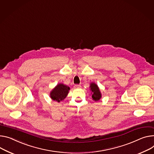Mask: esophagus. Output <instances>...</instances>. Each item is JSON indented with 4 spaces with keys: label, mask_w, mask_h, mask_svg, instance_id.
I'll return each instance as SVG.
<instances>
[{
    "label": "esophagus",
    "mask_w": 154,
    "mask_h": 154,
    "mask_svg": "<svg viewBox=\"0 0 154 154\" xmlns=\"http://www.w3.org/2000/svg\"><path fill=\"white\" fill-rule=\"evenodd\" d=\"M81 88V85H75L74 86L75 89H78V88Z\"/></svg>",
    "instance_id": "34e87169"
}]
</instances>
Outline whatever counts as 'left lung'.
Returning <instances> with one entry per match:
<instances>
[{
	"label": "left lung",
	"mask_w": 154,
	"mask_h": 154,
	"mask_svg": "<svg viewBox=\"0 0 154 154\" xmlns=\"http://www.w3.org/2000/svg\"><path fill=\"white\" fill-rule=\"evenodd\" d=\"M90 88L92 91V99L95 101L99 100L101 98V94L98 86L95 83H91Z\"/></svg>",
	"instance_id": "1"
}]
</instances>
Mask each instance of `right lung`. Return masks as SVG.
Listing matches in <instances>:
<instances>
[{
    "mask_svg": "<svg viewBox=\"0 0 154 154\" xmlns=\"http://www.w3.org/2000/svg\"><path fill=\"white\" fill-rule=\"evenodd\" d=\"M69 90L68 86L59 84L51 92V97L55 101L60 102L66 97Z\"/></svg>",
    "mask_w": 154,
    "mask_h": 154,
    "instance_id": "add662e5",
    "label": "right lung"
}]
</instances>
